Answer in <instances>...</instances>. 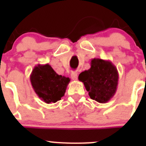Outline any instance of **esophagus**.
Listing matches in <instances>:
<instances>
[{
	"mask_svg": "<svg viewBox=\"0 0 146 146\" xmlns=\"http://www.w3.org/2000/svg\"><path fill=\"white\" fill-rule=\"evenodd\" d=\"M71 77L73 80H76L77 79V72H72L71 73Z\"/></svg>",
	"mask_w": 146,
	"mask_h": 146,
	"instance_id": "1",
	"label": "esophagus"
}]
</instances>
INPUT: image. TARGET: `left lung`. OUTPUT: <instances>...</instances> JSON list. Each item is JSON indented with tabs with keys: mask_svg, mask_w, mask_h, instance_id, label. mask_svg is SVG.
Returning a JSON list of instances; mask_svg holds the SVG:
<instances>
[{
	"mask_svg": "<svg viewBox=\"0 0 146 146\" xmlns=\"http://www.w3.org/2000/svg\"><path fill=\"white\" fill-rule=\"evenodd\" d=\"M78 79L83 82L91 99L106 103L116 92L118 72L110 60L94 58L91 61V68L81 72Z\"/></svg>",
	"mask_w": 146,
	"mask_h": 146,
	"instance_id": "1",
	"label": "left lung"
}]
</instances>
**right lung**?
<instances>
[{"mask_svg": "<svg viewBox=\"0 0 146 146\" xmlns=\"http://www.w3.org/2000/svg\"><path fill=\"white\" fill-rule=\"evenodd\" d=\"M30 80L35 93L47 104L60 100L70 82L69 77L58 74L48 64L36 66L31 74Z\"/></svg>", "mask_w": 146, "mask_h": 146, "instance_id": "add662e5", "label": "right lung"}]
</instances>
